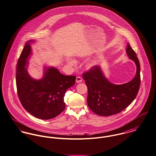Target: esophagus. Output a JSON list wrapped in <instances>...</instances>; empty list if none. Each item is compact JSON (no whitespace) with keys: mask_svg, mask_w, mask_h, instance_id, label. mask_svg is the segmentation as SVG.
Wrapping results in <instances>:
<instances>
[{"mask_svg":"<svg viewBox=\"0 0 156 156\" xmlns=\"http://www.w3.org/2000/svg\"><path fill=\"white\" fill-rule=\"evenodd\" d=\"M76 82L77 83H80L82 82V78L81 77H79V76H77L76 77Z\"/></svg>","mask_w":156,"mask_h":156,"instance_id":"34e87169","label":"esophagus"}]
</instances>
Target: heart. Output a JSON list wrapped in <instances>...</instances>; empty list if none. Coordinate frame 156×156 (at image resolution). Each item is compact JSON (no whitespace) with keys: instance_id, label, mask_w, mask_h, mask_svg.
<instances>
[{"instance_id":"1","label":"heart","mask_w":156,"mask_h":156,"mask_svg":"<svg viewBox=\"0 0 156 156\" xmlns=\"http://www.w3.org/2000/svg\"><path fill=\"white\" fill-rule=\"evenodd\" d=\"M85 55L82 53H80L79 54V57H84ZM101 58L100 57H97L95 58H94L90 60H89L86 64V67L87 69H92L93 68H94L95 67H96L98 65V64L100 62ZM67 61L68 62V63L69 64H70L71 66H76L77 64V62L76 61L73 59V58H67Z\"/></svg>"}]
</instances>
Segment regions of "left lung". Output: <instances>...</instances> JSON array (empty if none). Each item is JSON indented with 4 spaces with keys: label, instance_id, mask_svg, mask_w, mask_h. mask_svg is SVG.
Listing matches in <instances>:
<instances>
[{
    "label": "left lung",
    "instance_id": "1",
    "mask_svg": "<svg viewBox=\"0 0 156 156\" xmlns=\"http://www.w3.org/2000/svg\"><path fill=\"white\" fill-rule=\"evenodd\" d=\"M126 51L129 58L136 66L135 77L128 83H112L106 78L100 66L83 74L88 90L87 105L96 114L110 116L119 113L128 107L138 94L141 82L139 60L129 43Z\"/></svg>",
    "mask_w": 156,
    "mask_h": 156
}]
</instances>
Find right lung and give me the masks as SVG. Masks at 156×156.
<instances>
[{
  "label": "right lung",
  "mask_w": 156,
  "mask_h": 156,
  "mask_svg": "<svg viewBox=\"0 0 156 156\" xmlns=\"http://www.w3.org/2000/svg\"><path fill=\"white\" fill-rule=\"evenodd\" d=\"M30 40L21 52L16 66V84L19 99L23 107L36 118L48 120L55 117L66 108V90L75 84V76H65L57 68L44 66L42 78L37 80L27 71L32 55Z\"/></svg>",
  "instance_id": "add662e5"
}]
</instances>
